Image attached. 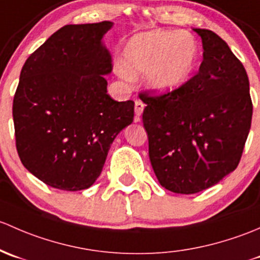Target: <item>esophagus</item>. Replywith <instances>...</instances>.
<instances>
[{
    "mask_svg": "<svg viewBox=\"0 0 260 260\" xmlns=\"http://www.w3.org/2000/svg\"><path fill=\"white\" fill-rule=\"evenodd\" d=\"M144 108H145V105H144L143 101H140V100L135 101V115H136L135 121H140V116H141V114H143Z\"/></svg>",
    "mask_w": 260,
    "mask_h": 260,
    "instance_id": "34e87169",
    "label": "esophagus"
}]
</instances>
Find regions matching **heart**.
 I'll return each instance as SVG.
<instances>
[{
	"mask_svg": "<svg viewBox=\"0 0 260 260\" xmlns=\"http://www.w3.org/2000/svg\"><path fill=\"white\" fill-rule=\"evenodd\" d=\"M199 47L189 34L152 31L133 37L124 50L125 65L117 72L125 80H133L146 72V82L156 92H170L180 87L194 70Z\"/></svg>",
	"mask_w": 260,
	"mask_h": 260,
	"instance_id": "obj_1",
	"label": "heart"
}]
</instances>
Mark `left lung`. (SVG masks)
I'll use <instances>...</instances> for the list:
<instances>
[{
    "mask_svg": "<svg viewBox=\"0 0 260 260\" xmlns=\"http://www.w3.org/2000/svg\"><path fill=\"white\" fill-rule=\"evenodd\" d=\"M194 31L204 49L197 75L164 95H139L151 167L178 194L203 191L237 169L253 115L243 63L213 31Z\"/></svg>",
    "mask_w": 260,
    "mask_h": 260,
    "instance_id": "obj_1",
    "label": "left lung"
}]
</instances>
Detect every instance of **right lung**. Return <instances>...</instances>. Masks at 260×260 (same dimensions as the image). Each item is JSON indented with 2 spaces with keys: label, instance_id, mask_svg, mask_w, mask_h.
I'll return each mask as SVG.
<instances>
[{
  "label": "right lung",
  "instance_id": "add662e5",
  "mask_svg": "<svg viewBox=\"0 0 260 260\" xmlns=\"http://www.w3.org/2000/svg\"><path fill=\"white\" fill-rule=\"evenodd\" d=\"M110 21L66 25L26 60L13 98L16 148L32 175L77 191L100 176L117 134L134 120V101L108 95L112 70L103 37Z\"/></svg>",
  "mask_w": 260,
  "mask_h": 260
}]
</instances>
